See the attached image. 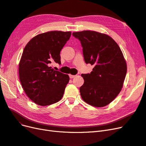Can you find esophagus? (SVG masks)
<instances>
[{"mask_svg":"<svg viewBox=\"0 0 146 146\" xmlns=\"http://www.w3.org/2000/svg\"><path fill=\"white\" fill-rule=\"evenodd\" d=\"M69 76L70 78H74L75 77H76V76H74V75H71V74H69Z\"/></svg>","mask_w":146,"mask_h":146,"instance_id":"esophagus-1","label":"esophagus"}]
</instances>
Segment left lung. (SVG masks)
I'll return each mask as SVG.
<instances>
[{"mask_svg": "<svg viewBox=\"0 0 146 146\" xmlns=\"http://www.w3.org/2000/svg\"><path fill=\"white\" fill-rule=\"evenodd\" d=\"M72 35L81 42L85 63L94 66L90 74H82V98L93 107H105L116 98L123 86L127 64L122 52L106 34L84 30Z\"/></svg>", "mask_w": 146, "mask_h": 146, "instance_id": "left-lung-1", "label": "left lung"}]
</instances>
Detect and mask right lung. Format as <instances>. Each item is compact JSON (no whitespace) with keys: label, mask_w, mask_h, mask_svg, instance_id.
Here are the masks:
<instances>
[{"label":"right lung","mask_w":146,"mask_h":146,"mask_svg":"<svg viewBox=\"0 0 146 146\" xmlns=\"http://www.w3.org/2000/svg\"><path fill=\"white\" fill-rule=\"evenodd\" d=\"M70 35V32L50 31L36 35L25 46L19 76L25 94L35 104L50 105L63 98L69 77L50 66L61 64L60 51Z\"/></svg>","instance_id":"add662e5"}]
</instances>
